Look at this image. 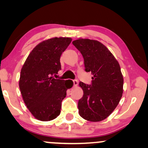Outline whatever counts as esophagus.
<instances>
[{
  "label": "esophagus",
  "instance_id": "obj_1",
  "mask_svg": "<svg viewBox=\"0 0 148 148\" xmlns=\"http://www.w3.org/2000/svg\"><path fill=\"white\" fill-rule=\"evenodd\" d=\"M77 85H78L77 80H73V86L75 87H76V86H77Z\"/></svg>",
  "mask_w": 148,
  "mask_h": 148
}]
</instances>
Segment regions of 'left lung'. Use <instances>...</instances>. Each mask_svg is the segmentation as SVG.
Masks as SVG:
<instances>
[{
	"label": "left lung",
	"mask_w": 148,
	"mask_h": 148,
	"mask_svg": "<svg viewBox=\"0 0 148 148\" xmlns=\"http://www.w3.org/2000/svg\"><path fill=\"white\" fill-rule=\"evenodd\" d=\"M73 44L82 53L85 71L91 72L92 84L79 82L84 96L78 102L79 114L92 122L104 120L120 102L123 92V77L119 62L110 50L94 40L79 39Z\"/></svg>",
	"instance_id": "1"
}]
</instances>
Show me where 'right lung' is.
Segmentation results:
<instances>
[{
	"instance_id": "1",
	"label": "right lung",
	"mask_w": 148,
	"mask_h": 148,
	"mask_svg": "<svg viewBox=\"0 0 148 148\" xmlns=\"http://www.w3.org/2000/svg\"><path fill=\"white\" fill-rule=\"evenodd\" d=\"M72 39L53 38L38 44L25 60L20 73L19 89L25 104L36 119L49 121L60 113L61 102L71 88L69 80L54 79L61 69L60 58Z\"/></svg>"
}]
</instances>
